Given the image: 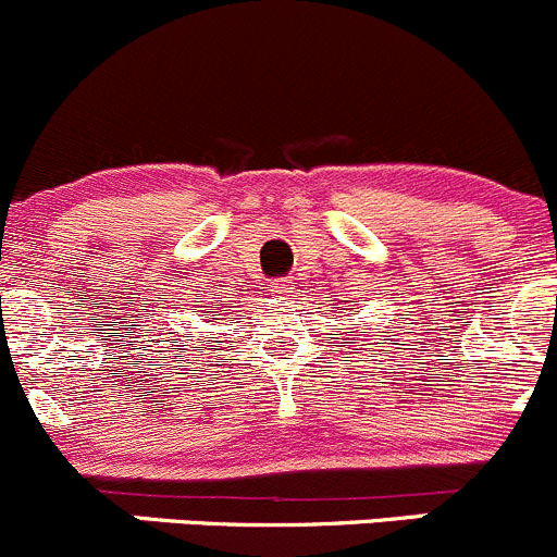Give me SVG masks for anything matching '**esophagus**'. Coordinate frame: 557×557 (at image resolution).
Masks as SVG:
<instances>
[{
    "mask_svg": "<svg viewBox=\"0 0 557 557\" xmlns=\"http://www.w3.org/2000/svg\"><path fill=\"white\" fill-rule=\"evenodd\" d=\"M292 289H295V284H292V278H281V281H273L271 284V292L276 297H286L292 295Z\"/></svg>",
    "mask_w": 557,
    "mask_h": 557,
    "instance_id": "1",
    "label": "esophagus"
}]
</instances>
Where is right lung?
<instances>
[{
  "label": "right lung",
  "mask_w": 557,
  "mask_h": 557,
  "mask_svg": "<svg viewBox=\"0 0 557 557\" xmlns=\"http://www.w3.org/2000/svg\"><path fill=\"white\" fill-rule=\"evenodd\" d=\"M197 302H200V300H197ZM213 317H216V313H213Z\"/></svg>",
  "instance_id": "1"
}]
</instances>
